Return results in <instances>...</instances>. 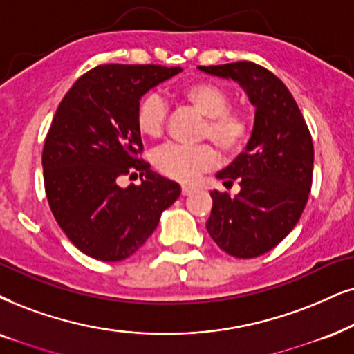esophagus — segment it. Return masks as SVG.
<instances>
[{
	"mask_svg": "<svg viewBox=\"0 0 354 354\" xmlns=\"http://www.w3.org/2000/svg\"><path fill=\"white\" fill-rule=\"evenodd\" d=\"M191 191H192V186H187V185H183V186H181V194H183V196L191 194Z\"/></svg>",
	"mask_w": 354,
	"mask_h": 354,
	"instance_id": "esophagus-1",
	"label": "esophagus"
}]
</instances>
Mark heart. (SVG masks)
<instances>
[{
  "instance_id": "heart-1",
  "label": "heart",
  "mask_w": 354,
  "mask_h": 354,
  "mask_svg": "<svg viewBox=\"0 0 354 354\" xmlns=\"http://www.w3.org/2000/svg\"><path fill=\"white\" fill-rule=\"evenodd\" d=\"M180 100L203 115L199 137L216 144L225 156L239 155L252 136V118L243 107L230 106V93L210 82L191 83L180 91ZM168 107L158 95H149L138 102L137 131L147 138H158L165 132ZM156 169L171 180L189 183L217 163L212 145H165L155 151Z\"/></svg>"
}]
</instances>
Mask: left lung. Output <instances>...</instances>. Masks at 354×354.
Returning a JSON list of instances; mask_svg holds the SVG:
<instances>
[{
    "label": "left lung",
    "instance_id": "left-lung-1",
    "mask_svg": "<svg viewBox=\"0 0 354 354\" xmlns=\"http://www.w3.org/2000/svg\"><path fill=\"white\" fill-rule=\"evenodd\" d=\"M232 78L257 107L245 151L217 173L223 185H240L230 198L210 192L205 229L217 247L235 258H257L276 247L296 227L306 207L314 173V145L306 120L286 84L253 62L199 66Z\"/></svg>",
    "mask_w": 354,
    "mask_h": 354
}]
</instances>
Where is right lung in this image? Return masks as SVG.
Listing matches in <instances>:
<instances>
[{"mask_svg":"<svg viewBox=\"0 0 354 354\" xmlns=\"http://www.w3.org/2000/svg\"><path fill=\"white\" fill-rule=\"evenodd\" d=\"M181 71L162 65H100L68 89L42 151L48 205L71 243L101 261H120L153 234L181 187L140 158V97ZM142 183L120 188L122 176Z\"/></svg>","mask_w":354,"mask_h":354,"instance_id":"obj_1","label":"right lung"}]
</instances>
